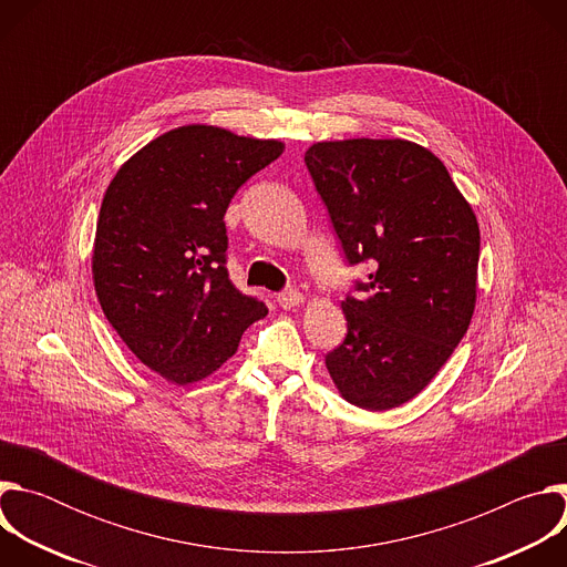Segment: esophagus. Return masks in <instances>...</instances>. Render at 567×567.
Returning <instances> with one entry per match:
<instances>
[{"instance_id": "34e87169", "label": "esophagus", "mask_w": 567, "mask_h": 567, "mask_svg": "<svg viewBox=\"0 0 567 567\" xmlns=\"http://www.w3.org/2000/svg\"><path fill=\"white\" fill-rule=\"evenodd\" d=\"M276 300H278V305H280L282 309H291V307L300 305L305 298H302V293H300V291L289 289V291H280V293L276 296Z\"/></svg>"}]
</instances>
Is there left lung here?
I'll return each instance as SVG.
<instances>
[{
    "label": "left lung",
    "mask_w": 567,
    "mask_h": 567,
    "mask_svg": "<svg viewBox=\"0 0 567 567\" xmlns=\"http://www.w3.org/2000/svg\"><path fill=\"white\" fill-rule=\"evenodd\" d=\"M348 265L374 262L348 334L326 357L341 396L390 411L420 394L468 330L480 228L442 161L403 138L313 143L305 152Z\"/></svg>",
    "instance_id": "left-lung-1"
}]
</instances>
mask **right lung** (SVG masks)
<instances>
[{"label":"right lung","mask_w":567,"mask_h":567,"mask_svg":"<svg viewBox=\"0 0 567 567\" xmlns=\"http://www.w3.org/2000/svg\"><path fill=\"white\" fill-rule=\"evenodd\" d=\"M282 150L280 141L184 125L127 158L103 197L96 296L136 359L177 385L213 374L267 316L262 300L228 280L224 215Z\"/></svg>","instance_id":"1"}]
</instances>
